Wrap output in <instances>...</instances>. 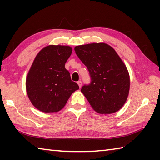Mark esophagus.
<instances>
[{
    "mask_svg": "<svg viewBox=\"0 0 160 160\" xmlns=\"http://www.w3.org/2000/svg\"><path fill=\"white\" fill-rule=\"evenodd\" d=\"M78 85H79L80 88H81V86H82V82H81L80 80V81H78Z\"/></svg>",
    "mask_w": 160,
    "mask_h": 160,
    "instance_id": "esophagus-1",
    "label": "esophagus"
}]
</instances>
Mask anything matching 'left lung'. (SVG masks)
Instances as JSON below:
<instances>
[{
  "label": "left lung",
  "instance_id": "8db88e82",
  "mask_svg": "<svg viewBox=\"0 0 160 160\" xmlns=\"http://www.w3.org/2000/svg\"><path fill=\"white\" fill-rule=\"evenodd\" d=\"M75 51L90 72L91 82L81 92L92 109L103 114L120 110L128 98L130 76L118 53L105 43L76 46Z\"/></svg>",
  "mask_w": 160,
  "mask_h": 160
}]
</instances>
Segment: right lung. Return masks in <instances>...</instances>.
<instances>
[{"mask_svg":"<svg viewBox=\"0 0 160 160\" xmlns=\"http://www.w3.org/2000/svg\"><path fill=\"white\" fill-rule=\"evenodd\" d=\"M72 51L69 46L49 45L35 57L26 78V90L38 110L44 113L58 112L79 89L65 68Z\"/></svg>","mask_w":160,"mask_h":160,"instance_id":"obj_1","label":"right lung"}]
</instances>
